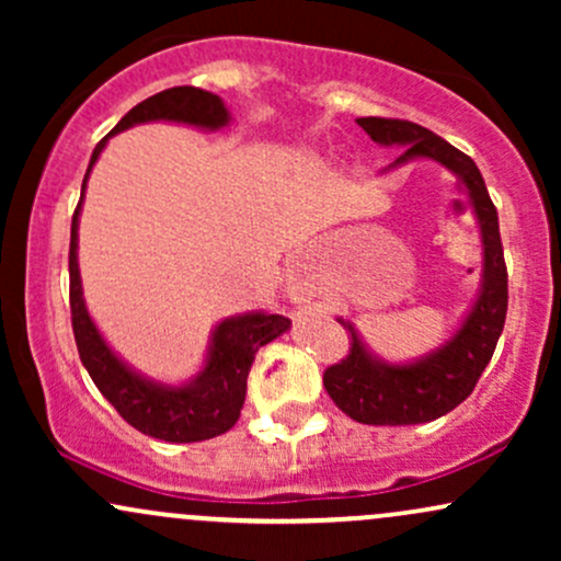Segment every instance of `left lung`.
I'll return each mask as SVG.
<instances>
[{"label": "left lung", "mask_w": 561, "mask_h": 561, "mask_svg": "<svg viewBox=\"0 0 561 561\" xmlns=\"http://www.w3.org/2000/svg\"><path fill=\"white\" fill-rule=\"evenodd\" d=\"M358 126L379 147H398L401 156L385 165L382 173L398 171L416 160L443 165L465 184L482 242V274L474 300L456 330L433 351L409 362H385L369 345L351 319L337 317L351 334V353L343 364L324 371V388L351 420L362 424H422L456 409L491 362L495 343L506 321V266L501 250L499 214L472 158L456 150L446 139L411 121L358 118Z\"/></svg>", "instance_id": "left-lung-1"}]
</instances>
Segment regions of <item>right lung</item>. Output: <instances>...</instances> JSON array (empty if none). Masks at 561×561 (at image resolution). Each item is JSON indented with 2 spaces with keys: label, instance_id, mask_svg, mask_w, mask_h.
<instances>
[{
  "label": "right lung",
  "instance_id": "add662e5",
  "mask_svg": "<svg viewBox=\"0 0 561 561\" xmlns=\"http://www.w3.org/2000/svg\"><path fill=\"white\" fill-rule=\"evenodd\" d=\"M158 121L203 128V131H221L229 126L231 113L221 96L214 92L197 87H173L131 107L94 147L81 184V199L70 224V317H73L81 364L87 366L96 390L115 405V411L131 427L165 443H197L234 427V422L240 420L244 392H248V375L255 353L272 340L282 337L289 330V321L268 311H248L221 319L210 330L203 366L184 382H160V379L141 375L113 351L105 334L94 324L83 300L79 268V221L89 173L105 150L107 139L131 126L158 124Z\"/></svg>",
  "mask_w": 561,
  "mask_h": 561
}]
</instances>
